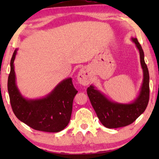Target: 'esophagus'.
I'll return each instance as SVG.
<instances>
[{
    "mask_svg": "<svg viewBox=\"0 0 159 159\" xmlns=\"http://www.w3.org/2000/svg\"><path fill=\"white\" fill-rule=\"evenodd\" d=\"M77 80L80 82V84H82V85H88V84H90L91 82L90 75L86 69L82 68L80 69L77 75Z\"/></svg>",
    "mask_w": 159,
    "mask_h": 159,
    "instance_id": "34e87169",
    "label": "esophagus"
}]
</instances>
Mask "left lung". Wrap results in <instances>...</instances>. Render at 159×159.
<instances>
[{"instance_id":"left-lung-1","label":"left lung","mask_w":159,"mask_h":159,"mask_svg":"<svg viewBox=\"0 0 159 159\" xmlns=\"http://www.w3.org/2000/svg\"><path fill=\"white\" fill-rule=\"evenodd\" d=\"M140 52V64L143 70V81L140 94L132 103H119L108 100L93 85L87 89L90 103L100 121L106 127L119 128L134 122L146 108L149 101V72L144 60V52L138 39L132 38Z\"/></svg>"}]
</instances>
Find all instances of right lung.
<instances>
[{"mask_svg": "<svg viewBox=\"0 0 159 159\" xmlns=\"http://www.w3.org/2000/svg\"><path fill=\"white\" fill-rule=\"evenodd\" d=\"M17 49L11 59L8 79L10 103L15 116L21 121L38 131L58 132L68 125L72 111L73 100L78 91L71 78L63 80L46 97L28 100L21 95L16 84L14 61Z\"/></svg>", "mask_w": 159, "mask_h": 159, "instance_id": "right-lung-1", "label": "right lung"}]
</instances>
